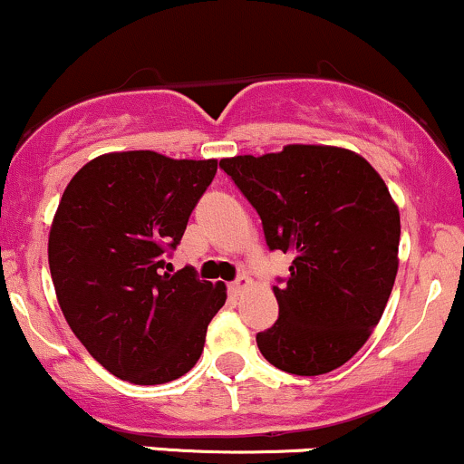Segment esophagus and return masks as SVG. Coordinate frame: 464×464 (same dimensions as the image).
Returning <instances> with one entry per match:
<instances>
[{
    "instance_id": "1",
    "label": "esophagus",
    "mask_w": 464,
    "mask_h": 464,
    "mask_svg": "<svg viewBox=\"0 0 464 464\" xmlns=\"http://www.w3.org/2000/svg\"><path fill=\"white\" fill-rule=\"evenodd\" d=\"M249 285H252V280L247 278V276H238L237 280H234V283H230V291L232 294H243V291H246Z\"/></svg>"
}]
</instances>
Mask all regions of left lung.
I'll return each instance as SVG.
<instances>
[{"label":"left lung","instance_id":"obj_1","mask_svg":"<svg viewBox=\"0 0 464 464\" xmlns=\"http://www.w3.org/2000/svg\"><path fill=\"white\" fill-rule=\"evenodd\" d=\"M256 208L269 249L291 254L274 287L278 320L258 333L280 371L315 377L344 366L382 320L399 269V208L355 150L287 144L218 162Z\"/></svg>","mask_w":464,"mask_h":464}]
</instances>
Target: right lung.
Instances as JSON below:
<instances>
[{"instance_id":"obj_1","label":"right lung","mask_w":464,"mask_h":464,"mask_svg":"<svg viewBox=\"0 0 464 464\" xmlns=\"http://www.w3.org/2000/svg\"><path fill=\"white\" fill-rule=\"evenodd\" d=\"M217 160L155 150L93 158L72 177L52 218L48 260L67 324L101 366L129 383L179 379L204 353L226 285L177 274L164 260L215 179Z\"/></svg>"}]
</instances>
